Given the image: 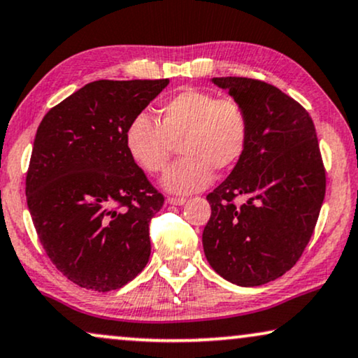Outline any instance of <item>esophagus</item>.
I'll use <instances>...</instances> for the list:
<instances>
[{
    "mask_svg": "<svg viewBox=\"0 0 358 358\" xmlns=\"http://www.w3.org/2000/svg\"><path fill=\"white\" fill-rule=\"evenodd\" d=\"M166 203L173 204V206H182V204L187 203V198H173V196H170V198H166Z\"/></svg>",
    "mask_w": 358,
    "mask_h": 358,
    "instance_id": "esophagus-1",
    "label": "esophagus"
}]
</instances>
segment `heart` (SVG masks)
<instances>
[{
	"instance_id": "obj_1",
	"label": "heart",
	"mask_w": 358,
	"mask_h": 358,
	"mask_svg": "<svg viewBox=\"0 0 358 358\" xmlns=\"http://www.w3.org/2000/svg\"><path fill=\"white\" fill-rule=\"evenodd\" d=\"M249 116L232 98L188 88L162 104L159 122L142 113L126 129V149L147 173H160L173 144L180 159L165 171L166 192L189 194L206 188L213 170L227 171L239 164L249 144Z\"/></svg>"
}]
</instances>
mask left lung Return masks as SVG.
<instances>
[{"label": "left lung", "instance_id": "left-lung-1", "mask_svg": "<svg viewBox=\"0 0 358 358\" xmlns=\"http://www.w3.org/2000/svg\"><path fill=\"white\" fill-rule=\"evenodd\" d=\"M249 116L244 157L206 199L204 255L222 278L259 287L292 268L306 249L326 194L313 119L273 85L242 76L213 78ZM246 201L236 207L234 199Z\"/></svg>", "mask_w": 358, "mask_h": 358}]
</instances>
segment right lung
I'll list each match as a JSON object with an SVG mask.
<instances>
[{
    "label": "right lung",
    "instance_id": "1",
    "mask_svg": "<svg viewBox=\"0 0 358 358\" xmlns=\"http://www.w3.org/2000/svg\"><path fill=\"white\" fill-rule=\"evenodd\" d=\"M169 80H98L45 114L26 176L32 222L70 282L94 292L129 283L150 257L164 206L126 149V129Z\"/></svg>",
    "mask_w": 358,
    "mask_h": 358
}]
</instances>
